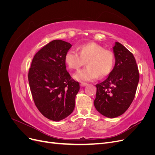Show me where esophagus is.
<instances>
[{
  "instance_id": "34e87169",
  "label": "esophagus",
  "mask_w": 155,
  "mask_h": 155,
  "mask_svg": "<svg viewBox=\"0 0 155 155\" xmlns=\"http://www.w3.org/2000/svg\"><path fill=\"white\" fill-rule=\"evenodd\" d=\"M88 85V84L87 83H81V84H80V86L81 87H85V86H87Z\"/></svg>"
}]
</instances>
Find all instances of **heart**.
Listing matches in <instances>:
<instances>
[{"instance_id":"b5f03b06","label":"heart","mask_w":155,"mask_h":155,"mask_svg":"<svg viewBox=\"0 0 155 155\" xmlns=\"http://www.w3.org/2000/svg\"><path fill=\"white\" fill-rule=\"evenodd\" d=\"M79 53L69 50L64 55V62L68 68L78 70L87 62V67L74 75L79 81H91L98 76L105 77L113 69L115 55L112 51L105 50L95 43H88L80 46Z\"/></svg>"}]
</instances>
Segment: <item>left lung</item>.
<instances>
[{
    "label": "left lung",
    "instance_id": "8db88e82",
    "mask_svg": "<svg viewBox=\"0 0 155 155\" xmlns=\"http://www.w3.org/2000/svg\"><path fill=\"white\" fill-rule=\"evenodd\" d=\"M115 65L109 76L99 84L94 101L95 108L107 118L118 117L133 102L139 81V72L133 54L118 42L113 46Z\"/></svg>",
    "mask_w": 155,
    "mask_h": 155
}]
</instances>
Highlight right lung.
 I'll list each match as a JSON object with an SVG mask.
<instances>
[{
    "instance_id": "right-lung-1",
    "label": "right lung",
    "mask_w": 155,
    "mask_h": 155,
    "mask_svg": "<svg viewBox=\"0 0 155 155\" xmlns=\"http://www.w3.org/2000/svg\"><path fill=\"white\" fill-rule=\"evenodd\" d=\"M71 44L54 40L34 55L28 72L30 91L35 104L46 118L55 121L73 112L79 83L67 71L64 55Z\"/></svg>"
}]
</instances>
